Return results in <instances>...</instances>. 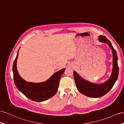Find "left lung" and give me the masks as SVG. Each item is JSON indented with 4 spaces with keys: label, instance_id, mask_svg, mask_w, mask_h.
I'll return each mask as SVG.
<instances>
[{
    "label": "left lung",
    "instance_id": "1",
    "mask_svg": "<svg viewBox=\"0 0 124 124\" xmlns=\"http://www.w3.org/2000/svg\"><path fill=\"white\" fill-rule=\"evenodd\" d=\"M99 40L101 42L109 45L113 52V71L109 80L101 84H95L85 81L76 72H73L74 80L78 91L80 93L88 97L97 98L104 96L112 89L118 76L119 68L117 63V54L116 50L107 38L104 36L99 37Z\"/></svg>",
    "mask_w": 124,
    "mask_h": 124
}]
</instances>
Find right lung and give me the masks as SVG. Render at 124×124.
<instances>
[{"label":"right lung","instance_id":"obj_1","mask_svg":"<svg viewBox=\"0 0 124 124\" xmlns=\"http://www.w3.org/2000/svg\"><path fill=\"white\" fill-rule=\"evenodd\" d=\"M19 49L12 67L16 86L27 98L33 101L40 102L49 99L54 96L58 91L60 78L65 69L56 72L48 80L42 83H34L27 82L22 78L17 69V60Z\"/></svg>","mask_w":124,"mask_h":124}]
</instances>
